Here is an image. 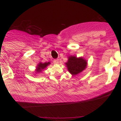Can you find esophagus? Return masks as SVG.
<instances>
[{"mask_svg":"<svg viewBox=\"0 0 121 121\" xmlns=\"http://www.w3.org/2000/svg\"><path fill=\"white\" fill-rule=\"evenodd\" d=\"M53 63L55 64H58L59 63V60L58 59H56V60H53Z\"/></svg>","mask_w":121,"mask_h":121,"instance_id":"obj_1","label":"esophagus"}]
</instances>
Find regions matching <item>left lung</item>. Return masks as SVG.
<instances>
[{"mask_svg": "<svg viewBox=\"0 0 121 121\" xmlns=\"http://www.w3.org/2000/svg\"><path fill=\"white\" fill-rule=\"evenodd\" d=\"M68 57V61L65 62V65L68 70L72 76L79 74L86 68L87 60L82 57H77L76 56H69Z\"/></svg>", "mask_w": 121, "mask_h": 121, "instance_id": "1", "label": "left lung"}]
</instances>
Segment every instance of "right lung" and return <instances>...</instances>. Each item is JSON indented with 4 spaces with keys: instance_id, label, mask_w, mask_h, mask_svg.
<instances>
[{
    "instance_id": "add662e5",
    "label": "right lung",
    "mask_w": 121,
    "mask_h": 121,
    "mask_svg": "<svg viewBox=\"0 0 121 121\" xmlns=\"http://www.w3.org/2000/svg\"><path fill=\"white\" fill-rule=\"evenodd\" d=\"M51 64V62H44V63H42V62H39V63L37 64L36 68V70H35V74H37V73H41L43 70H44L48 65Z\"/></svg>"
}]
</instances>
